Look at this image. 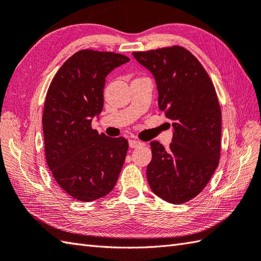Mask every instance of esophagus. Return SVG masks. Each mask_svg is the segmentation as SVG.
<instances>
[{
    "label": "esophagus",
    "instance_id": "34e87169",
    "mask_svg": "<svg viewBox=\"0 0 261 261\" xmlns=\"http://www.w3.org/2000/svg\"><path fill=\"white\" fill-rule=\"evenodd\" d=\"M141 145H142V142L138 141V140H134V139H130V140H129V146H130V148H137V147H139V146H141Z\"/></svg>",
    "mask_w": 261,
    "mask_h": 261
}]
</instances>
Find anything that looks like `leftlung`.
<instances>
[{
	"instance_id": "obj_1",
	"label": "left lung",
	"mask_w": 261,
	"mask_h": 261,
	"mask_svg": "<svg viewBox=\"0 0 261 261\" xmlns=\"http://www.w3.org/2000/svg\"><path fill=\"white\" fill-rule=\"evenodd\" d=\"M132 55L154 75L158 107L173 126L170 149L150 142L148 183L167 202H187L203 190L218 166L222 112L215 87L196 56L181 46Z\"/></svg>"
}]
</instances>
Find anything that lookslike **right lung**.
Wrapping results in <instances>:
<instances>
[{
  "label": "right lung",
  "instance_id": "right-lung-1",
  "mask_svg": "<svg viewBox=\"0 0 261 261\" xmlns=\"http://www.w3.org/2000/svg\"><path fill=\"white\" fill-rule=\"evenodd\" d=\"M129 61L113 52L81 49L49 85L43 113L46 162L58 185L76 200L109 195L124 164L127 140L99 135L91 121L103 110L106 75Z\"/></svg>",
  "mask_w": 261,
  "mask_h": 261
}]
</instances>
